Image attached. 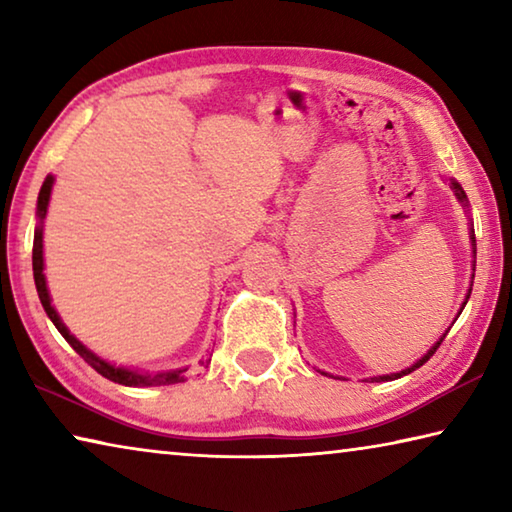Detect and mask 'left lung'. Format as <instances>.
Returning a JSON list of instances; mask_svg holds the SVG:
<instances>
[{"label":"left lung","mask_w":512,"mask_h":512,"mask_svg":"<svg viewBox=\"0 0 512 512\" xmlns=\"http://www.w3.org/2000/svg\"><path fill=\"white\" fill-rule=\"evenodd\" d=\"M452 189H454V194H456V198L458 201L463 203V207H467V196H465V192H463V187L456 183V180H452ZM470 241H472V253L476 255V237H474V228H470ZM472 271H474V264H472ZM472 280H474V275H472ZM470 293H472V289H467V296H465V302H463V307L467 305V298H470ZM463 307H461V311H463ZM461 311H458V314H461ZM447 336V332L440 336V341H436V345H433V348L424 354V357H420L418 361L413 363L411 368H406V370H400V372H391V375H379V377H370V381H393V379H397V377H402V375H409V372H413L415 368H420L422 363H427L431 357H433V352H436L438 348H440V343H443V339Z\"/></svg>","instance_id":"obj_1"}]
</instances>
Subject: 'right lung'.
I'll use <instances>...</instances> for the list:
<instances>
[{
	"label": "right lung",
	"instance_id": "obj_1",
	"mask_svg": "<svg viewBox=\"0 0 512 512\" xmlns=\"http://www.w3.org/2000/svg\"><path fill=\"white\" fill-rule=\"evenodd\" d=\"M51 187H54V176H47L45 183L40 187V194H38V228H36V235H33V280H36V289H38V298L42 302V307H45L47 316L51 318V323L56 325V329L60 334H63V339L72 345V348L81 354V357L90 363V366L103 375L110 381H115V384H124V386H169V384H178V381H183V372L187 368H176V370H164V372H155V375H149V372H137L131 368H119V366H112V363L103 361L101 357H97L92 350L85 348V345L76 339L74 334H69V329L65 327L63 320H60L58 311L51 307V298H49V291H47V280H45V259H42V221H45L47 216V207H49V198H51Z\"/></svg>",
	"mask_w": 512,
	"mask_h": 512
}]
</instances>
